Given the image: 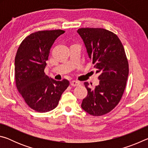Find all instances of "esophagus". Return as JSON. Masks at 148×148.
Masks as SVG:
<instances>
[{
	"label": "esophagus",
	"instance_id": "obj_1",
	"mask_svg": "<svg viewBox=\"0 0 148 148\" xmlns=\"http://www.w3.org/2000/svg\"><path fill=\"white\" fill-rule=\"evenodd\" d=\"M79 82L77 81H75V80H72V81L71 82V85L73 87H76L77 86H79Z\"/></svg>",
	"mask_w": 148,
	"mask_h": 148
}]
</instances>
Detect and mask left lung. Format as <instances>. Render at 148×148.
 <instances>
[{
    "label": "left lung",
    "instance_id": "8db88e82",
    "mask_svg": "<svg viewBox=\"0 0 148 148\" xmlns=\"http://www.w3.org/2000/svg\"><path fill=\"white\" fill-rule=\"evenodd\" d=\"M77 32L97 69L99 85L89 88L82 108L89 114L101 116L112 111L121 99L129 75V62L123 46L116 34L102 28H81Z\"/></svg>",
    "mask_w": 148,
    "mask_h": 148
}]
</instances>
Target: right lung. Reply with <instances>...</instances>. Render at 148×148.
Masks as SVG:
<instances>
[{
    "instance_id": "obj_1",
    "label": "right lung",
    "mask_w": 148,
    "mask_h": 148,
    "mask_svg": "<svg viewBox=\"0 0 148 148\" xmlns=\"http://www.w3.org/2000/svg\"><path fill=\"white\" fill-rule=\"evenodd\" d=\"M63 30H46L32 33L25 38L15 58L17 89L27 104L44 113L56 108L69 86L67 79L56 81L44 73L49 50Z\"/></svg>"
}]
</instances>
